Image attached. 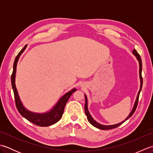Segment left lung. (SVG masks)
I'll return each instance as SVG.
<instances>
[{"instance_id":"1","label":"left lung","mask_w":153,"mask_h":153,"mask_svg":"<svg viewBox=\"0 0 153 153\" xmlns=\"http://www.w3.org/2000/svg\"><path fill=\"white\" fill-rule=\"evenodd\" d=\"M133 54H134L136 58H137V60L139 61V78H140V82H141V85H140V89H139L138 94H137V98H136V100L135 101L134 103V107H133V109L131 111V112L129 113V116L127 117V118L125 119L124 121H122V122H120L119 123H117V124H114V125H110V126H105V125H102V124H100L99 123L97 122L95 120H94L92 116H91L90 113L88 110V102H87V96L86 95H85V114L87 116V120H88V121L89 122V123L93 125V126H95V128H99L100 129H102V130H105V129H113V128H116L117 127H118L119 126H120L122 124V123L124 122L126 120H128L130 117L134 114V113L135 112L136 108H137V103H138V100H139V94H140V92L141 91L142 89V85H143V78H142V76H141V72H142V62H141V58L140 57V55L138 54V53L137 51H136L135 49H134V51H132Z\"/></svg>"}]
</instances>
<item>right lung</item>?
Instances as JSON below:
<instances>
[{
  "instance_id": "add662e5",
  "label": "right lung",
  "mask_w": 153,
  "mask_h": 153,
  "mask_svg": "<svg viewBox=\"0 0 153 153\" xmlns=\"http://www.w3.org/2000/svg\"><path fill=\"white\" fill-rule=\"evenodd\" d=\"M27 47V45L24 47V48L19 52L17 56L16 57L14 65H13V72L11 76V83L13 89V91L14 94V99L16 102V106L20 114L24 117L25 119H27L28 121L31 122L34 124L41 126V127H46L49 126L53 124H54L55 123L59 121L60 118L62 116L64 113V110L68 102V99L71 95V94L74 93L77 90L76 88H74L70 91H68L63 95L57 103L55 105L53 108L48 112L45 113H36L31 112L30 110L26 109L23 105V104L21 101L20 98L18 95V93L17 89L16 87V68H17V63L19 60V58L20 55L24 53L25 48Z\"/></svg>"
}]
</instances>
